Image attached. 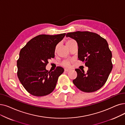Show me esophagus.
<instances>
[{"label": "esophagus", "instance_id": "esophagus-1", "mask_svg": "<svg viewBox=\"0 0 125 125\" xmlns=\"http://www.w3.org/2000/svg\"><path fill=\"white\" fill-rule=\"evenodd\" d=\"M70 70H71L69 69H67V68L64 69V71L65 72H69L70 71Z\"/></svg>", "mask_w": 125, "mask_h": 125}]
</instances>
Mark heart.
<instances>
[{
  "label": "heart",
  "instance_id": "b5f03b06",
  "mask_svg": "<svg viewBox=\"0 0 125 125\" xmlns=\"http://www.w3.org/2000/svg\"><path fill=\"white\" fill-rule=\"evenodd\" d=\"M75 42L74 40H72V39H69V40H68L67 41H66V45L68 47L70 45H71L72 43L73 42ZM58 47H59V44L57 45L56 47H55V52H57V50L58 49ZM62 65L63 66H65V67H69V65H70V62L69 61H67V60H65V61H64L62 63Z\"/></svg>",
  "mask_w": 125,
  "mask_h": 125
}]
</instances>
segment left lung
<instances>
[{
  "label": "left lung",
  "mask_w": 125,
  "mask_h": 125,
  "mask_svg": "<svg viewBox=\"0 0 125 125\" xmlns=\"http://www.w3.org/2000/svg\"><path fill=\"white\" fill-rule=\"evenodd\" d=\"M66 37L74 39L78 45V58L88 67L86 73L75 69L77 77L73 83L80 90L92 93L104 85L111 72L112 53L104 38L94 32L77 31Z\"/></svg>",
  "instance_id": "obj_1"
}]
</instances>
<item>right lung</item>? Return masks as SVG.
<instances>
[{
	"label": "right lung",
	"instance_id": "add662e5",
	"mask_svg": "<svg viewBox=\"0 0 125 125\" xmlns=\"http://www.w3.org/2000/svg\"><path fill=\"white\" fill-rule=\"evenodd\" d=\"M65 35H40L30 40L21 50L17 62V76L31 95L44 96L55 89L58 78L64 70L58 66L51 72L45 67L48 60L55 57V47Z\"/></svg>",
	"mask_w": 125,
	"mask_h": 125
}]
</instances>
